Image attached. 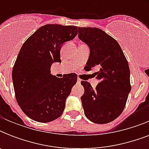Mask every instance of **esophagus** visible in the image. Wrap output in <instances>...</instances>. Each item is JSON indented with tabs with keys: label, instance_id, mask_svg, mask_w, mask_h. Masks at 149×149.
Returning a JSON list of instances; mask_svg holds the SVG:
<instances>
[{
	"label": "esophagus",
	"instance_id": "esophagus-1",
	"mask_svg": "<svg viewBox=\"0 0 149 149\" xmlns=\"http://www.w3.org/2000/svg\"><path fill=\"white\" fill-rule=\"evenodd\" d=\"M80 83H81V79L79 78H77V84H80Z\"/></svg>",
	"mask_w": 149,
	"mask_h": 149
}]
</instances>
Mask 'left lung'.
Listing matches in <instances>:
<instances>
[{
    "mask_svg": "<svg viewBox=\"0 0 149 149\" xmlns=\"http://www.w3.org/2000/svg\"><path fill=\"white\" fill-rule=\"evenodd\" d=\"M78 36L90 48L86 66L100 69L95 72L99 80L96 89L81 81L85 116L96 124L111 122L122 113L131 91L128 63L118 42L101 29L79 27Z\"/></svg>",
    "mask_w": 149,
    "mask_h": 149,
    "instance_id": "obj_1",
    "label": "left lung"
}]
</instances>
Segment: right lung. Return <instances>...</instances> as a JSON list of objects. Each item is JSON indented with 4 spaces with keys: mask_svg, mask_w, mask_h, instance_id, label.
<instances>
[{
    "mask_svg": "<svg viewBox=\"0 0 149 149\" xmlns=\"http://www.w3.org/2000/svg\"><path fill=\"white\" fill-rule=\"evenodd\" d=\"M77 35V27L45 24L27 39L21 48L12 70L15 97L22 111L38 122L60 117L65 100L77 81L76 73L57 78L51 65L60 63V49Z\"/></svg>",
    "mask_w": 149,
    "mask_h": 149,
    "instance_id": "right-lung-1",
    "label": "right lung"
}]
</instances>
